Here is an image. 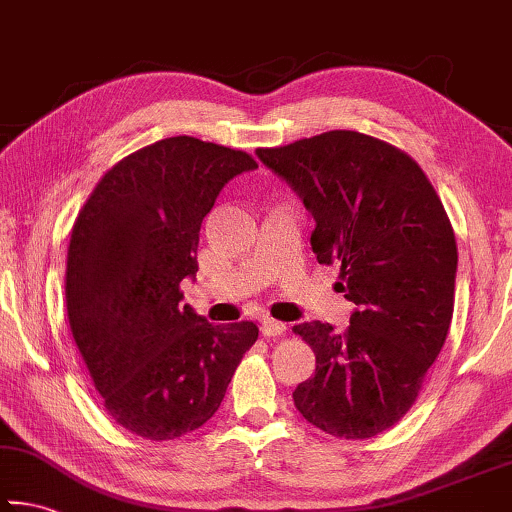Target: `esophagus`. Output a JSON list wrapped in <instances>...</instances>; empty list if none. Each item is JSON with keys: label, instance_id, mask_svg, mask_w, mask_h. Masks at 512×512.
<instances>
[{"label": "esophagus", "instance_id": "esophagus-1", "mask_svg": "<svg viewBox=\"0 0 512 512\" xmlns=\"http://www.w3.org/2000/svg\"><path fill=\"white\" fill-rule=\"evenodd\" d=\"M284 332H287V323H282V320H275V318H264L262 320V334L264 336H271V339H275V336H282Z\"/></svg>", "mask_w": 512, "mask_h": 512}]
</instances>
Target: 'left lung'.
Instances as JSON below:
<instances>
[{"instance_id":"obj_1","label":"left lung","mask_w":512,"mask_h":512,"mask_svg":"<svg viewBox=\"0 0 512 512\" xmlns=\"http://www.w3.org/2000/svg\"><path fill=\"white\" fill-rule=\"evenodd\" d=\"M257 155L296 189L316 221V259L341 266L357 305L343 334L320 320L293 325L316 354L293 402L329 436H377L418 400L452 323L458 253L443 201L409 153L357 131Z\"/></svg>"}]
</instances>
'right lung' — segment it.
I'll use <instances>...</instances> for the list:
<instances>
[{"mask_svg": "<svg viewBox=\"0 0 512 512\" xmlns=\"http://www.w3.org/2000/svg\"><path fill=\"white\" fill-rule=\"evenodd\" d=\"M250 153L189 135L144 146L103 173L76 216L65 300L103 409L146 440L192 433L219 411L259 329L212 325L180 305L198 232Z\"/></svg>", "mask_w": 512, "mask_h": 512, "instance_id": "right-lung-1", "label": "right lung"}]
</instances>
